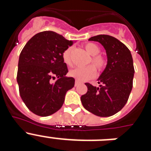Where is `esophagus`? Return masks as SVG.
I'll return each mask as SVG.
<instances>
[{"instance_id":"34e87169","label":"esophagus","mask_w":151,"mask_h":151,"mask_svg":"<svg viewBox=\"0 0 151 151\" xmlns=\"http://www.w3.org/2000/svg\"><path fill=\"white\" fill-rule=\"evenodd\" d=\"M80 84V82H78V81H77V80H76V82H75V86H77V85H78Z\"/></svg>"}]
</instances>
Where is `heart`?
Returning a JSON list of instances; mask_svg holds the SVG:
<instances>
[{
    "instance_id": "heart-1",
    "label": "heart",
    "mask_w": 151,
    "mask_h": 151,
    "mask_svg": "<svg viewBox=\"0 0 151 151\" xmlns=\"http://www.w3.org/2000/svg\"><path fill=\"white\" fill-rule=\"evenodd\" d=\"M85 48L87 50L88 53L91 56H92L91 61L93 66L96 68L97 71H102L104 68L105 67L106 62L102 56L97 55L100 53L99 47L94 43L88 42L85 45ZM72 51H73V48L69 47L63 54V62L68 66L72 65ZM94 68L92 66H88L84 68H76L74 69H72L69 74L70 76L76 78L78 82H85V81H88V80L91 79L95 77L96 70L95 69L96 68Z\"/></svg>"
}]
</instances>
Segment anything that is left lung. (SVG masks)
<instances>
[{
	"label": "left lung",
	"mask_w": 151,
	"mask_h": 151,
	"mask_svg": "<svg viewBox=\"0 0 151 151\" xmlns=\"http://www.w3.org/2000/svg\"><path fill=\"white\" fill-rule=\"evenodd\" d=\"M104 46L107 64L98 78L99 87L85 83L87 93L81 97L84 107L97 116L107 117L122 110L132 89L134 65L130 50L113 36L99 35L89 38Z\"/></svg>",
	"instance_id": "obj_1"
}]
</instances>
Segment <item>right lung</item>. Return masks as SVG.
<instances>
[{
  "label": "right lung",
  "instance_id": "1",
  "mask_svg": "<svg viewBox=\"0 0 151 151\" xmlns=\"http://www.w3.org/2000/svg\"><path fill=\"white\" fill-rule=\"evenodd\" d=\"M73 44L61 35L45 31L35 35L21 51L17 77L19 94L36 115L47 116L58 111L67 91L74 87V78L66 76L67 66L63 60V52Z\"/></svg>",
  "mask_w": 151,
  "mask_h": 151
}]
</instances>
